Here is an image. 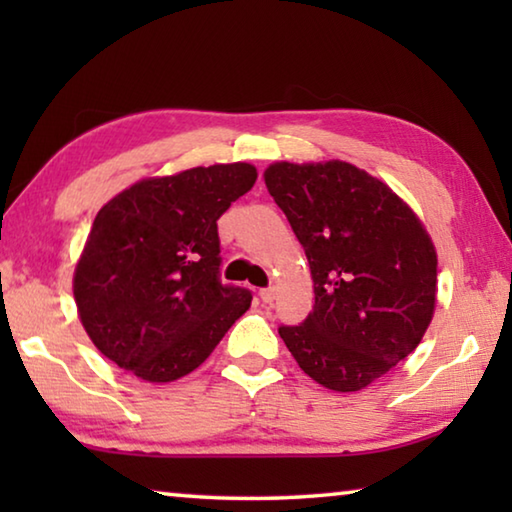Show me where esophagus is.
<instances>
[{"label":"esophagus","mask_w":512,"mask_h":512,"mask_svg":"<svg viewBox=\"0 0 512 512\" xmlns=\"http://www.w3.org/2000/svg\"><path fill=\"white\" fill-rule=\"evenodd\" d=\"M275 296H277V293H275V289H273V287H268V289H262V291H259V298H262V302H273V300H275Z\"/></svg>","instance_id":"34e87169"}]
</instances>
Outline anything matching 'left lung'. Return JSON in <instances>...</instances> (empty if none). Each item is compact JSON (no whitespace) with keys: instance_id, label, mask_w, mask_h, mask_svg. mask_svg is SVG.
I'll list each match as a JSON object with an SVG mask.
<instances>
[{"instance_id":"1","label":"left lung","mask_w":512,"mask_h":512,"mask_svg":"<svg viewBox=\"0 0 512 512\" xmlns=\"http://www.w3.org/2000/svg\"><path fill=\"white\" fill-rule=\"evenodd\" d=\"M264 183L305 248L314 311L280 327L320 386L354 393L418 348L436 311L438 255L409 203L343 160L273 162Z\"/></svg>"}]
</instances>
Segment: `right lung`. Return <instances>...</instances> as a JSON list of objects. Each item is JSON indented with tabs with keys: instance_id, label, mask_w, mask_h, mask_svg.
<instances>
[{
	"instance_id": "obj_1",
	"label": "right lung",
	"mask_w": 512,
	"mask_h": 512,
	"mask_svg": "<svg viewBox=\"0 0 512 512\" xmlns=\"http://www.w3.org/2000/svg\"><path fill=\"white\" fill-rule=\"evenodd\" d=\"M255 180L248 162L194 167L137 180L101 207L72 284L101 354L151 384L210 357L253 300L219 280L216 221Z\"/></svg>"
}]
</instances>
